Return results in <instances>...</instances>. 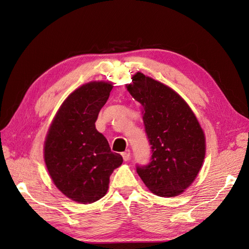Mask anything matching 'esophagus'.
Listing matches in <instances>:
<instances>
[{"label":"esophagus","instance_id":"esophagus-1","mask_svg":"<svg viewBox=\"0 0 249 249\" xmlns=\"http://www.w3.org/2000/svg\"><path fill=\"white\" fill-rule=\"evenodd\" d=\"M122 156H123V158H124V161H129V160H130V157H131L130 149H126L125 152H124V153L122 154Z\"/></svg>","mask_w":249,"mask_h":249}]
</instances>
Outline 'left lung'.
Wrapping results in <instances>:
<instances>
[{
	"label": "left lung",
	"mask_w": 249,
	"mask_h": 249,
	"mask_svg": "<svg viewBox=\"0 0 249 249\" xmlns=\"http://www.w3.org/2000/svg\"><path fill=\"white\" fill-rule=\"evenodd\" d=\"M132 79L126 89L142 105L153 153L147 165H137V173L158 196H177L193 183L202 166L205 134L191 108L175 90L141 72Z\"/></svg>",
	"instance_id": "1"
}]
</instances>
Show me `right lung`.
<instances>
[{
  "label": "right lung",
  "mask_w": 249,
  "mask_h": 249,
  "mask_svg": "<svg viewBox=\"0 0 249 249\" xmlns=\"http://www.w3.org/2000/svg\"><path fill=\"white\" fill-rule=\"evenodd\" d=\"M112 84L90 82L71 93L58 110L44 141V162L58 189L80 203H91L107 193L110 176L123 164L95 129Z\"/></svg>",
  "instance_id": "1"
}]
</instances>
